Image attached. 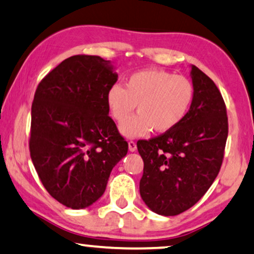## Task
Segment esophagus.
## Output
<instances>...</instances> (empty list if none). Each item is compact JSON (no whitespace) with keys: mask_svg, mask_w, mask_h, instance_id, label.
Instances as JSON below:
<instances>
[{"mask_svg":"<svg viewBox=\"0 0 254 254\" xmlns=\"http://www.w3.org/2000/svg\"><path fill=\"white\" fill-rule=\"evenodd\" d=\"M136 150H137V144L134 143V141H132V140L129 141V151L130 152H134Z\"/></svg>","mask_w":254,"mask_h":254,"instance_id":"obj_1","label":"esophagus"}]
</instances>
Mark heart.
<instances>
[{
  "instance_id": "heart-1",
  "label": "heart",
  "mask_w": 254,
  "mask_h": 254,
  "mask_svg": "<svg viewBox=\"0 0 254 254\" xmlns=\"http://www.w3.org/2000/svg\"><path fill=\"white\" fill-rule=\"evenodd\" d=\"M192 100L190 81L160 69L131 74L125 88L114 84L107 93L108 108L117 123H123L137 106V116L121 125V132L127 138L146 136L152 129L157 133L173 130L187 116Z\"/></svg>"
}]
</instances>
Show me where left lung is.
<instances>
[{
	"label": "left lung",
	"instance_id": "left-lung-1",
	"mask_svg": "<svg viewBox=\"0 0 254 254\" xmlns=\"http://www.w3.org/2000/svg\"><path fill=\"white\" fill-rule=\"evenodd\" d=\"M194 100L185 120L173 130L138 140L144 160L140 196L152 211L181 214L200 201L221 170L228 117L223 97L210 77L191 65Z\"/></svg>",
	"mask_w": 254,
	"mask_h": 254
}]
</instances>
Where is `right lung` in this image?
Wrapping results in <instances>:
<instances>
[{
    "instance_id": "add662e5",
    "label": "right lung",
    "mask_w": 254,
    "mask_h": 254,
    "mask_svg": "<svg viewBox=\"0 0 254 254\" xmlns=\"http://www.w3.org/2000/svg\"><path fill=\"white\" fill-rule=\"evenodd\" d=\"M117 79L110 60L77 54L37 87L30 154L49 194L68 208L95 203L113 168L127 153L107 104L108 90Z\"/></svg>"
}]
</instances>
